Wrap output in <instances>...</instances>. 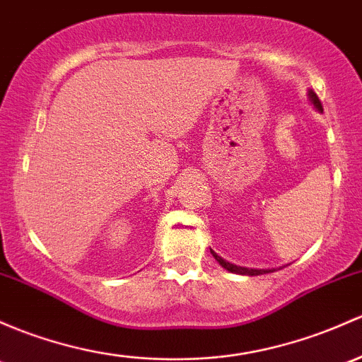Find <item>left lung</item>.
<instances>
[{
  "label": "left lung",
  "instance_id": "left-lung-1",
  "mask_svg": "<svg viewBox=\"0 0 362 362\" xmlns=\"http://www.w3.org/2000/svg\"><path fill=\"white\" fill-rule=\"evenodd\" d=\"M307 97H309V102H310L312 105H314L315 111L322 112V105H321V100H319V98H317V95H315L312 90H309V91H307ZM210 251H211L213 258H215V260L218 262V264L222 265V267L226 269V271H229V272L241 274V276H260V274H269V272L276 271V269H250V267H241V265H235V264H230V262L223 260V258L220 257V255H216L213 250H210Z\"/></svg>",
  "mask_w": 362,
  "mask_h": 362
}]
</instances>
